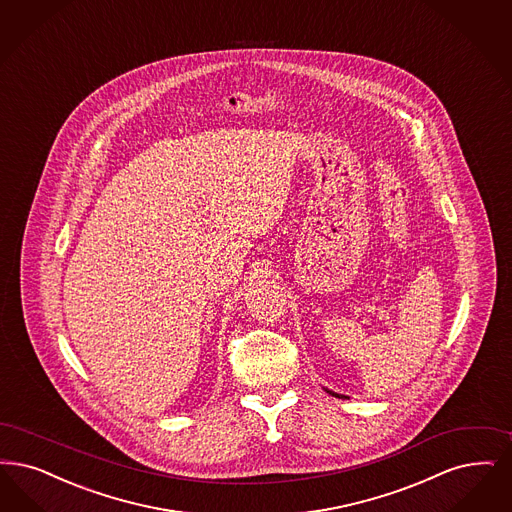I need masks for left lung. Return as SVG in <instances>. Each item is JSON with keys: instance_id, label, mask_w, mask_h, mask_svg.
<instances>
[{"instance_id": "1", "label": "left lung", "mask_w": 512, "mask_h": 512, "mask_svg": "<svg viewBox=\"0 0 512 512\" xmlns=\"http://www.w3.org/2000/svg\"><path fill=\"white\" fill-rule=\"evenodd\" d=\"M329 394H333V396H337V398H347V396H343V394H335V392H331V390H328Z\"/></svg>"}]
</instances>
